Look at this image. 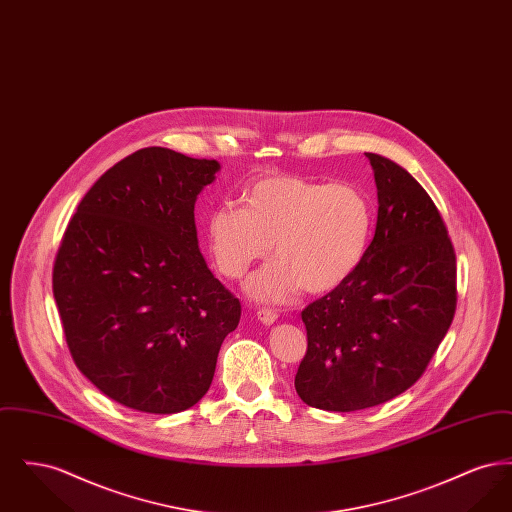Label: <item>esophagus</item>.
Segmentation results:
<instances>
[{"mask_svg":"<svg viewBox=\"0 0 512 512\" xmlns=\"http://www.w3.org/2000/svg\"><path fill=\"white\" fill-rule=\"evenodd\" d=\"M257 318H259L265 326H272V324L278 320V315H276V311H272V309H259V311H257Z\"/></svg>","mask_w":512,"mask_h":512,"instance_id":"esophagus-1","label":"esophagus"}]
</instances>
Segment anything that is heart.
<instances>
[{
    "label": "heart",
    "mask_w": 512,
    "mask_h": 512,
    "mask_svg": "<svg viewBox=\"0 0 512 512\" xmlns=\"http://www.w3.org/2000/svg\"><path fill=\"white\" fill-rule=\"evenodd\" d=\"M242 203L211 211L207 245L228 278L244 276L272 247L276 259L245 284L257 301L286 303L303 288L330 292L365 259L372 207L351 184L274 174L249 184Z\"/></svg>",
    "instance_id": "b5f03b06"
}]
</instances>
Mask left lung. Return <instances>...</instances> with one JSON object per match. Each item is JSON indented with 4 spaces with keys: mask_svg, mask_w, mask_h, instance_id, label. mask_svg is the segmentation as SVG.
<instances>
[{
    "mask_svg": "<svg viewBox=\"0 0 512 512\" xmlns=\"http://www.w3.org/2000/svg\"><path fill=\"white\" fill-rule=\"evenodd\" d=\"M365 155L378 190L374 238L359 268L301 313L307 353L295 391L309 407L336 413L409 390L457 307L455 249L438 207L403 167Z\"/></svg>",
    "mask_w": 512,
    "mask_h": 512,
    "instance_id": "8db88e82",
    "label": "left lung"
}]
</instances>
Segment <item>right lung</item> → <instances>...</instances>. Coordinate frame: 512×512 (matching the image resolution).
Here are the masks:
<instances>
[{"label":"right lung","mask_w":512,"mask_h":512,"mask_svg":"<svg viewBox=\"0 0 512 512\" xmlns=\"http://www.w3.org/2000/svg\"><path fill=\"white\" fill-rule=\"evenodd\" d=\"M220 171L144 147L82 197L53 265V297L80 372L128 409L174 414L207 393L242 307L207 267L194 205Z\"/></svg>","instance_id":"obj_1"}]
</instances>
